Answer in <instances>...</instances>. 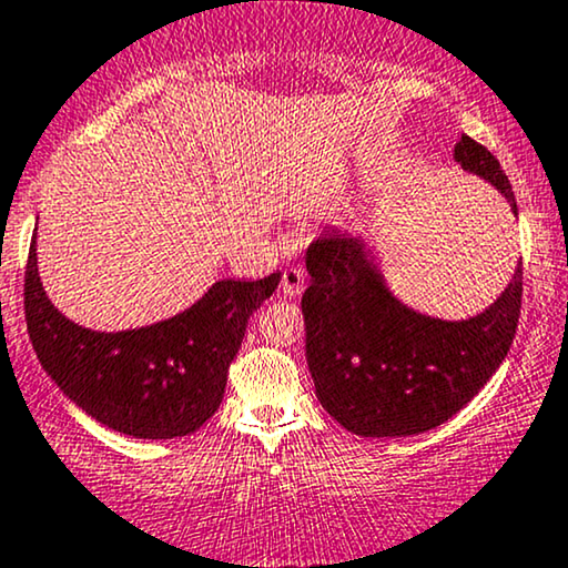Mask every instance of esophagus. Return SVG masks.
Returning <instances> with one entry per match:
<instances>
[{
  "instance_id": "obj_1",
  "label": "esophagus",
  "mask_w": 568,
  "mask_h": 568,
  "mask_svg": "<svg viewBox=\"0 0 568 568\" xmlns=\"http://www.w3.org/2000/svg\"><path fill=\"white\" fill-rule=\"evenodd\" d=\"M306 288V272L301 267H291L283 272V280H280V291L285 293V296H301Z\"/></svg>"
}]
</instances>
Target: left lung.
<instances>
[{"label": "left lung", "instance_id": "left-lung-1", "mask_svg": "<svg viewBox=\"0 0 568 568\" xmlns=\"http://www.w3.org/2000/svg\"><path fill=\"white\" fill-rule=\"evenodd\" d=\"M454 156L516 214L511 183L483 143L462 135ZM306 270L308 372L325 412L362 437L419 435L448 422L500 367L519 325L521 267L490 308L464 322L425 317L393 298L348 233L325 231L308 243Z\"/></svg>", "mask_w": 568, "mask_h": 568}]
</instances>
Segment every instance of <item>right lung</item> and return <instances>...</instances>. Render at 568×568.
I'll list each match as a JSON object with an SVG mask.
<instances>
[{"mask_svg": "<svg viewBox=\"0 0 568 568\" xmlns=\"http://www.w3.org/2000/svg\"><path fill=\"white\" fill-rule=\"evenodd\" d=\"M264 280H220L178 317L125 333L64 320L41 288L36 241L26 264V325L41 367L85 414L141 440L196 433L217 412L248 317L275 293Z\"/></svg>", "mask_w": 568, "mask_h": 568, "instance_id": "right-lung-1", "label": "right lung"}]
</instances>
